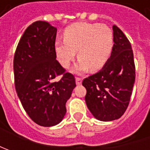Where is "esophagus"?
<instances>
[{"label":"esophagus","instance_id":"1","mask_svg":"<svg viewBox=\"0 0 150 150\" xmlns=\"http://www.w3.org/2000/svg\"><path fill=\"white\" fill-rule=\"evenodd\" d=\"M81 83H82V78H76V84L77 85H80Z\"/></svg>","mask_w":150,"mask_h":150}]
</instances>
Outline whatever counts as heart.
Here are the masks:
<instances>
[{"mask_svg": "<svg viewBox=\"0 0 150 150\" xmlns=\"http://www.w3.org/2000/svg\"><path fill=\"white\" fill-rule=\"evenodd\" d=\"M64 42L55 43L57 60L63 67H68L78 52V63L72 72L83 73L91 68L98 71L105 66L112 54L113 34L105 25L79 22L69 26L63 34Z\"/></svg>", "mask_w": 150, "mask_h": 150, "instance_id": "b5f03b06", "label": "heart"}]
</instances>
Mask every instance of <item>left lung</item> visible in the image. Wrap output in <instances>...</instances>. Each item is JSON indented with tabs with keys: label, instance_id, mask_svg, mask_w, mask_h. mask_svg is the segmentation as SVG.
Listing matches in <instances>:
<instances>
[{
	"label": "left lung",
	"instance_id": "obj_1",
	"mask_svg": "<svg viewBox=\"0 0 150 150\" xmlns=\"http://www.w3.org/2000/svg\"><path fill=\"white\" fill-rule=\"evenodd\" d=\"M113 48L105 66L85 78V101L93 117L100 121L119 118L129 106L135 81L134 53L128 38L118 26H112Z\"/></svg>",
	"mask_w": 150,
	"mask_h": 150
}]
</instances>
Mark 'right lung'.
Listing matches in <instances>:
<instances>
[{
  "label": "right lung",
  "mask_w": 150,
  "mask_h": 150,
  "mask_svg": "<svg viewBox=\"0 0 150 150\" xmlns=\"http://www.w3.org/2000/svg\"><path fill=\"white\" fill-rule=\"evenodd\" d=\"M57 28L43 21L28 26L13 61L15 87L28 116L43 127L57 125L67 112L66 103L76 87L75 78L56 60ZM63 74L58 82L54 78Z\"/></svg>",
  "instance_id": "1"
}]
</instances>
